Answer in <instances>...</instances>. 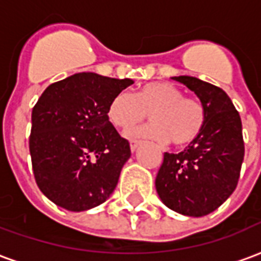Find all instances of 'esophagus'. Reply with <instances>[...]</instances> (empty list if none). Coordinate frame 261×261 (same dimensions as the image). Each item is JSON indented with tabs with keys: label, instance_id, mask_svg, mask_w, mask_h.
Returning <instances> with one entry per match:
<instances>
[{
	"label": "esophagus",
	"instance_id": "obj_1",
	"mask_svg": "<svg viewBox=\"0 0 261 261\" xmlns=\"http://www.w3.org/2000/svg\"><path fill=\"white\" fill-rule=\"evenodd\" d=\"M140 144H141V141H137V140H133V141H130V148H131V151L134 152L136 151L137 148L140 147Z\"/></svg>",
	"mask_w": 261,
	"mask_h": 261
}]
</instances>
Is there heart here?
<instances>
[{"mask_svg":"<svg viewBox=\"0 0 261 261\" xmlns=\"http://www.w3.org/2000/svg\"><path fill=\"white\" fill-rule=\"evenodd\" d=\"M147 114L152 123L133 130L128 136L156 142L170 141L176 147L192 144L207 119L200 100L185 96L181 89L169 82L145 84L136 95L120 92L109 103V121L123 131L142 123Z\"/></svg>","mask_w":261,"mask_h":261,"instance_id":"1","label":"heart"}]
</instances>
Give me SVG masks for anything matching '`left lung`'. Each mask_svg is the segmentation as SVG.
<instances>
[{"mask_svg": "<svg viewBox=\"0 0 261 261\" xmlns=\"http://www.w3.org/2000/svg\"><path fill=\"white\" fill-rule=\"evenodd\" d=\"M192 89L205 109L200 136L179 153H164L155 186L170 210L187 217L213 213L238 186L245 142L241 116L218 86L194 76H173Z\"/></svg>", "mask_w": 261, "mask_h": 261, "instance_id": "obj_1", "label": "left lung"}]
</instances>
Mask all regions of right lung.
Here are the masks:
<instances>
[{"label": "right lung", "instance_id": "add662e5", "mask_svg": "<svg viewBox=\"0 0 261 261\" xmlns=\"http://www.w3.org/2000/svg\"><path fill=\"white\" fill-rule=\"evenodd\" d=\"M134 84L80 72L46 88L32 110L29 137L40 192L69 211L102 204L117 186L130 142L108 119L110 100Z\"/></svg>", "mask_w": 261, "mask_h": 261}]
</instances>
